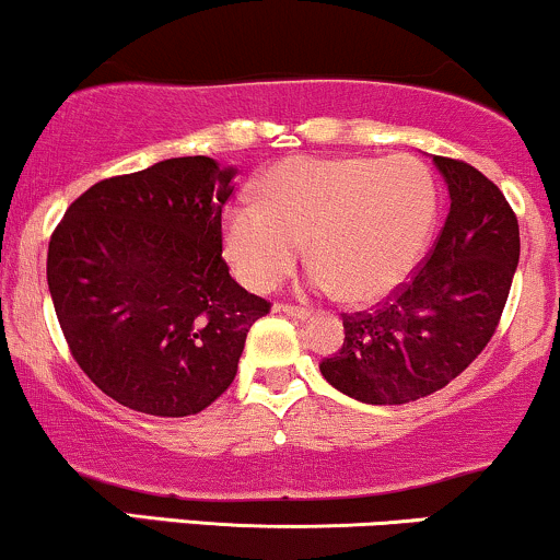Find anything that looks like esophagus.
<instances>
[{"label": "esophagus", "instance_id": "obj_1", "mask_svg": "<svg viewBox=\"0 0 560 560\" xmlns=\"http://www.w3.org/2000/svg\"><path fill=\"white\" fill-rule=\"evenodd\" d=\"M276 311L287 313V316L292 318H300V322H305V318H311V308H303V305H292V303H279L276 305Z\"/></svg>", "mask_w": 560, "mask_h": 560}]
</instances>
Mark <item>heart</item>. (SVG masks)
Instances as JSON below:
<instances>
[{
	"instance_id": "obj_1",
	"label": "heart",
	"mask_w": 560,
	"mask_h": 560,
	"mask_svg": "<svg viewBox=\"0 0 560 560\" xmlns=\"http://www.w3.org/2000/svg\"><path fill=\"white\" fill-rule=\"evenodd\" d=\"M435 210V183L415 156H294L268 170L257 205L225 212L223 249L249 290L268 292L311 244L318 287H340L348 303H377L417 268Z\"/></svg>"
}]
</instances>
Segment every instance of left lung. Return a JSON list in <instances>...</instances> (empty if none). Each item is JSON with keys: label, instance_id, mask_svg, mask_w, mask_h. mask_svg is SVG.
<instances>
[{"label": "left lung", "instance_id": "obj_1", "mask_svg": "<svg viewBox=\"0 0 560 560\" xmlns=\"http://www.w3.org/2000/svg\"><path fill=\"white\" fill-rule=\"evenodd\" d=\"M450 214L433 249L383 303L342 313L346 340L318 370L364 404H409L459 377L494 337L521 255L502 190L463 159L433 156Z\"/></svg>", "mask_w": 560, "mask_h": 560}]
</instances>
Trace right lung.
Instances as JSON below:
<instances>
[{
  "label": "right lung",
  "instance_id": "right-lung-1",
  "mask_svg": "<svg viewBox=\"0 0 560 560\" xmlns=\"http://www.w3.org/2000/svg\"><path fill=\"white\" fill-rule=\"evenodd\" d=\"M233 170L180 156L106 177L66 210L47 284L82 372L121 407L188 417L229 390L268 300L231 279Z\"/></svg>",
  "mask_w": 560,
  "mask_h": 560
}]
</instances>
